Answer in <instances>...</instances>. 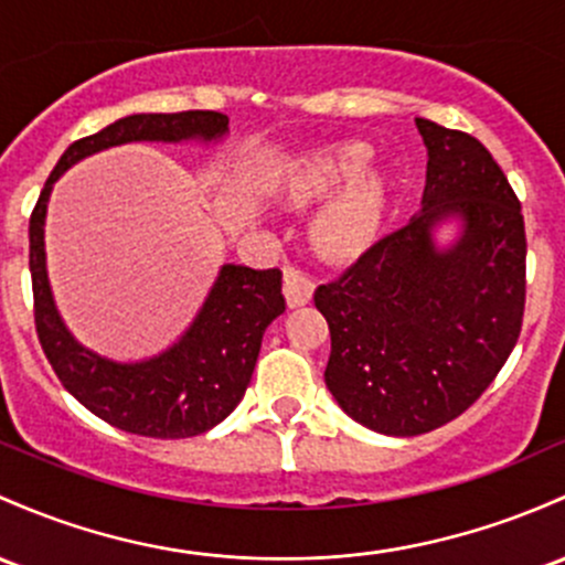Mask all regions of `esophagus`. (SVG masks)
<instances>
[{
    "mask_svg": "<svg viewBox=\"0 0 565 565\" xmlns=\"http://www.w3.org/2000/svg\"><path fill=\"white\" fill-rule=\"evenodd\" d=\"M284 295H287L289 308L306 306L313 297V278L300 268L287 265V268H284Z\"/></svg>",
    "mask_w": 565,
    "mask_h": 565,
    "instance_id": "1",
    "label": "esophagus"
}]
</instances>
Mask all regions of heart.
I'll list each match as a JSON object with an SVG mask.
<instances>
[{
	"mask_svg": "<svg viewBox=\"0 0 565 565\" xmlns=\"http://www.w3.org/2000/svg\"><path fill=\"white\" fill-rule=\"evenodd\" d=\"M370 150L362 141L319 147L289 166L284 188L295 201H316L343 181V189L316 216V241L327 252H351L375 231L386 198V182L367 163Z\"/></svg>",
	"mask_w": 565,
	"mask_h": 565,
	"instance_id": "obj_1",
	"label": "heart"
}]
</instances>
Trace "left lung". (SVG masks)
<instances>
[{"mask_svg":"<svg viewBox=\"0 0 565 565\" xmlns=\"http://www.w3.org/2000/svg\"><path fill=\"white\" fill-rule=\"evenodd\" d=\"M429 150L424 209L340 273L313 302L330 324L324 381L367 429L415 437L480 399L520 338L525 225L504 171L475 136L415 120ZM465 222L450 250L430 231Z\"/></svg>","mask_w":565,"mask_h":565,"instance_id":"obj_1","label":"left lung"}]
</instances>
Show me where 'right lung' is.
Wrapping results in <instances>:
<instances>
[{
  "mask_svg": "<svg viewBox=\"0 0 565 565\" xmlns=\"http://www.w3.org/2000/svg\"><path fill=\"white\" fill-rule=\"evenodd\" d=\"M227 115L209 109L128 115L66 147L29 220V270L34 327L64 388L115 429L152 439L209 431L235 411L249 386L263 332L284 313L281 270L225 265L201 313L173 349L136 364H117L77 343L53 306L45 270V212L53 182L77 160L128 141L220 139Z\"/></svg>",
  "mask_w": 565,
  "mask_h": 565,
  "instance_id": "add662e5",
  "label": "right lung"
}]
</instances>
